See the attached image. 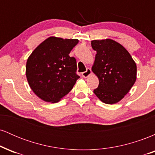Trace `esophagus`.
Here are the masks:
<instances>
[{"instance_id": "esophagus-1", "label": "esophagus", "mask_w": 155, "mask_h": 155, "mask_svg": "<svg viewBox=\"0 0 155 155\" xmlns=\"http://www.w3.org/2000/svg\"><path fill=\"white\" fill-rule=\"evenodd\" d=\"M91 74H92L91 69H90V68H87V69L86 71L81 73V76H82L84 78H87V77H89V76H90V75H91Z\"/></svg>"}]
</instances>
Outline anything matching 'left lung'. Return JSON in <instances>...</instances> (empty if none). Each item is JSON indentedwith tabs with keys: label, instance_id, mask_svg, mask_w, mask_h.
<instances>
[{
	"label": "left lung",
	"instance_id": "8db88e82",
	"mask_svg": "<svg viewBox=\"0 0 155 155\" xmlns=\"http://www.w3.org/2000/svg\"><path fill=\"white\" fill-rule=\"evenodd\" d=\"M96 51L92 71L99 80L94 93L106 104L120 102L136 82L137 66L123 46L110 38L93 40Z\"/></svg>",
	"mask_w": 155,
	"mask_h": 155
}]
</instances>
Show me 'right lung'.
I'll use <instances>...</instances> for the list:
<instances>
[{"label":"right lung","mask_w":155,"mask_h":155,"mask_svg":"<svg viewBox=\"0 0 155 155\" xmlns=\"http://www.w3.org/2000/svg\"><path fill=\"white\" fill-rule=\"evenodd\" d=\"M78 43V39L51 36L28 57L27 80L39 98L58 103L74 87L79 76L76 74V59L68 54Z\"/></svg>","instance_id":"right-lung-1"}]
</instances>
